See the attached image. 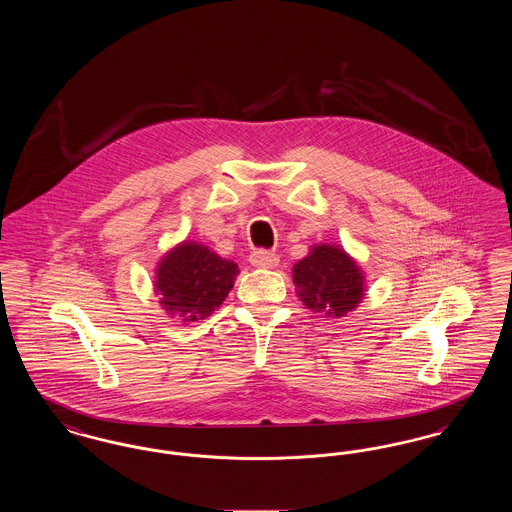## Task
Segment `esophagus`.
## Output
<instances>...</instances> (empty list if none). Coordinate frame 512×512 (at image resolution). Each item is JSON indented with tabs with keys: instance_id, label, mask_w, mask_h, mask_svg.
Masks as SVG:
<instances>
[{
	"instance_id": "34e87169",
	"label": "esophagus",
	"mask_w": 512,
	"mask_h": 512,
	"mask_svg": "<svg viewBox=\"0 0 512 512\" xmlns=\"http://www.w3.org/2000/svg\"><path fill=\"white\" fill-rule=\"evenodd\" d=\"M249 263L257 268H274L278 265V257L265 249H257L249 255Z\"/></svg>"
}]
</instances>
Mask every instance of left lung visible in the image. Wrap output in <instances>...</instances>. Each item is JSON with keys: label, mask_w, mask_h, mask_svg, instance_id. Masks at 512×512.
<instances>
[{"label": "left lung", "mask_w": 512, "mask_h": 512, "mask_svg": "<svg viewBox=\"0 0 512 512\" xmlns=\"http://www.w3.org/2000/svg\"><path fill=\"white\" fill-rule=\"evenodd\" d=\"M292 278L303 305L324 317H345L365 297V272L341 245H313L293 265Z\"/></svg>", "instance_id": "obj_1"}]
</instances>
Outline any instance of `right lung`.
<instances>
[{
  "label": "right lung",
  "instance_id": "1",
  "mask_svg": "<svg viewBox=\"0 0 512 512\" xmlns=\"http://www.w3.org/2000/svg\"><path fill=\"white\" fill-rule=\"evenodd\" d=\"M240 268L207 245L184 240L169 249L155 268V293L169 317L192 324L211 317L234 288Z\"/></svg>",
  "mask_w": 512,
  "mask_h": 512
}]
</instances>
